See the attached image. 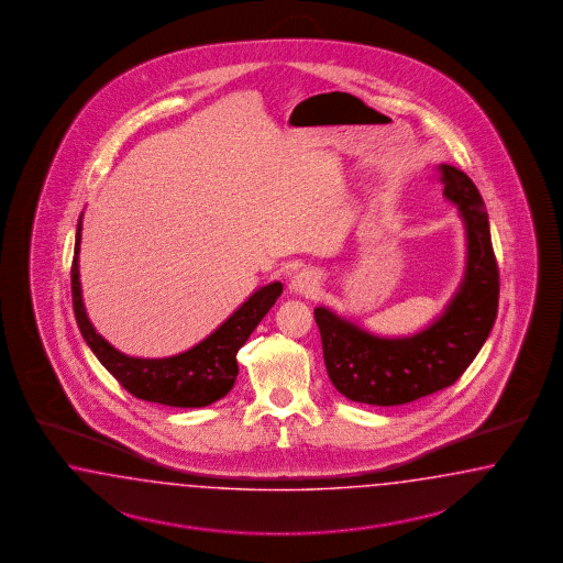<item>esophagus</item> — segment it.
<instances>
[{"mask_svg":"<svg viewBox=\"0 0 563 563\" xmlns=\"http://www.w3.org/2000/svg\"><path fill=\"white\" fill-rule=\"evenodd\" d=\"M318 287H320V273L316 268H303L290 283V289L295 290L297 295H306V297Z\"/></svg>","mask_w":563,"mask_h":563,"instance_id":"esophagus-1","label":"esophagus"}]
</instances>
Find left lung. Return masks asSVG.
I'll return each instance as SVG.
<instances>
[{
	"label": "left lung",
	"mask_w": 563,
	"mask_h": 563,
	"mask_svg": "<svg viewBox=\"0 0 563 563\" xmlns=\"http://www.w3.org/2000/svg\"><path fill=\"white\" fill-rule=\"evenodd\" d=\"M443 196L459 206L466 227V273L442 316L407 339H379L316 307L325 372L349 400L396 407L452 386L477 357L497 318L499 271L489 217L471 177L442 165Z\"/></svg>",
	"instance_id": "1"
}]
</instances>
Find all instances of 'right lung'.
I'll use <instances>...</instances> for the list:
<instances>
[{
    "label": "right lung",
    "instance_id": "add662e5",
    "mask_svg": "<svg viewBox=\"0 0 563 563\" xmlns=\"http://www.w3.org/2000/svg\"><path fill=\"white\" fill-rule=\"evenodd\" d=\"M80 231L82 219L78 221L71 260V301L76 322L86 344L104 365V369L132 396L167 407L198 409L227 396L239 374V349L245 344L250 334L262 322V318L276 303V299L283 292V285L271 283L257 289L224 324L219 325L208 339L191 346L186 353L167 358L128 357L118 349H113L101 334H97V330L86 316L78 273V254L82 238Z\"/></svg>",
    "mask_w": 563,
    "mask_h": 563
}]
</instances>
